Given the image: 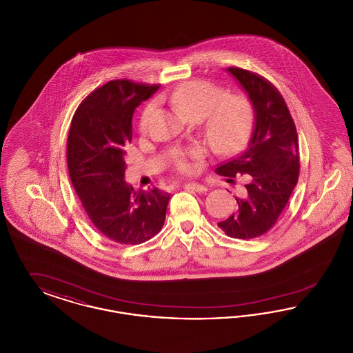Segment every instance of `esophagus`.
Returning <instances> with one entry per match:
<instances>
[{"label":"esophagus","mask_w":353,"mask_h":353,"mask_svg":"<svg viewBox=\"0 0 353 353\" xmlns=\"http://www.w3.org/2000/svg\"><path fill=\"white\" fill-rule=\"evenodd\" d=\"M184 188L185 189H189V190H193V192H199V193L206 192V186L199 184V183H186Z\"/></svg>","instance_id":"esophagus-1"}]
</instances>
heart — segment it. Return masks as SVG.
<instances>
[{"mask_svg":"<svg viewBox=\"0 0 353 353\" xmlns=\"http://www.w3.org/2000/svg\"><path fill=\"white\" fill-rule=\"evenodd\" d=\"M163 98L168 99L185 117L201 119L205 139L219 153L229 154L238 151L252 134L255 112L252 101L245 94H228L219 84L194 79L180 84ZM154 107V101H150L143 108L139 118L140 132L148 130ZM202 154L203 150L200 147H193L188 152L190 159H200ZM177 168L189 173L193 164L188 159H180Z\"/></svg>","mask_w":353,"mask_h":353,"instance_id":"b5f03b06","label":"heart"}]
</instances>
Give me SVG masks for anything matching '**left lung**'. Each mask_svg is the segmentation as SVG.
Masks as SVG:
<instances>
[{"label": "left lung", "instance_id": "1", "mask_svg": "<svg viewBox=\"0 0 353 353\" xmlns=\"http://www.w3.org/2000/svg\"><path fill=\"white\" fill-rule=\"evenodd\" d=\"M228 71L249 94L255 125L246 151L216 169L229 183L239 174L249 177L245 197H235L236 212L219 222V228L232 238L252 239L276 223L298 183V134L285 99L274 84L245 68Z\"/></svg>", "mask_w": 353, "mask_h": 353}]
</instances>
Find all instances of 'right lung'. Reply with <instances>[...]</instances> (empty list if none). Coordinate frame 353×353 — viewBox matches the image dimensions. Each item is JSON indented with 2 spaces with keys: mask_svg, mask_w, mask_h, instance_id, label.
<instances>
[{
  "mask_svg": "<svg viewBox=\"0 0 353 353\" xmlns=\"http://www.w3.org/2000/svg\"><path fill=\"white\" fill-rule=\"evenodd\" d=\"M160 84L117 79L90 92L78 105L68 137V173L84 212L114 242L139 245L165 221L168 193L134 192L124 181V148L132 140L134 108Z\"/></svg>",
  "mask_w": 353,
  "mask_h": 353,
  "instance_id": "1",
  "label": "right lung"
}]
</instances>
